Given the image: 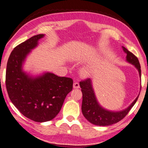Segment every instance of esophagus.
<instances>
[{
	"mask_svg": "<svg viewBox=\"0 0 148 148\" xmlns=\"http://www.w3.org/2000/svg\"><path fill=\"white\" fill-rule=\"evenodd\" d=\"M73 88H80V84H79V83L75 80L74 82V84H73Z\"/></svg>",
	"mask_w": 148,
	"mask_h": 148,
	"instance_id": "1",
	"label": "esophagus"
}]
</instances>
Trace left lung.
<instances>
[{"instance_id": "1", "label": "left lung", "mask_w": 148, "mask_h": 148, "mask_svg": "<svg viewBox=\"0 0 148 148\" xmlns=\"http://www.w3.org/2000/svg\"><path fill=\"white\" fill-rule=\"evenodd\" d=\"M124 51L127 53L126 60L136 66L138 70L139 75H141L140 63L134 54L129 51L124 47ZM80 86L83 95L82 111L84 117L92 124L97 125H109L119 122L127 116L129 112L134 106L139 96L135 99L127 109L120 112H111L107 110L100 106L97 101L93 92L90 78H86L80 82Z\"/></svg>"}]
</instances>
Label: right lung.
Here are the masks:
<instances>
[{"label": "right lung", "mask_w": 148, "mask_h": 148, "mask_svg": "<svg viewBox=\"0 0 148 148\" xmlns=\"http://www.w3.org/2000/svg\"><path fill=\"white\" fill-rule=\"evenodd\" d=\"M43 36H34L16 46L9 58L5 74L11 102L23 116L38 122L51 121L57 116L73 84L71 78L51 73L32 78L23 71L22 64L27 55Z\"/></svg>", "instance_id": "right-lung-1"}]
</instances>
